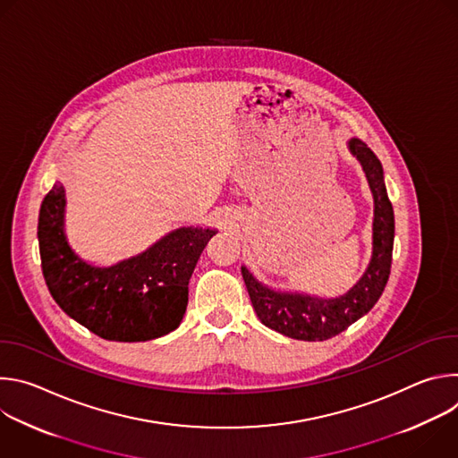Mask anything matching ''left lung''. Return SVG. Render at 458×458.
I'll return each instance as SVG.
<instances>
[{"label":"left lung","instance_id":"left-lung-1","mask_svg":"<svg viewBox=\"0 0 458 458\" xmlns=\"http://www.w3.org/2000/svg\"><path fill=\"white\" fill-rule=\"evenodd\" d=\"M348 147L364 168L375 201L371 260L357 284L335 299H320L276 292L260 284L244 267L241 268L251 306L260 322L297 341H326L344 332L375 306L389 277L395 217L386 191L382 165L360 140H352Z\"/></svg>","mask_w":458,"mask_h":458}]
</instances>
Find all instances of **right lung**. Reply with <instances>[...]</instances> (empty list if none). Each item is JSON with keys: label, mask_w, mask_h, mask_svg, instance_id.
<instances>
[{"label": "right lung", "mask_w": 458, "mask_h": 458, "mask_svg": "<svg viewBox=\"0 0 458 458\" xmlns=\"http://www.w3.org/2000/svg\"><path fill=\"white\" fill-rule=\"evenodd\" d=\"M216 230L182 226L114 267L81 260L64 235V188L45 195L38 221L41 270L59 308L106 341L140 343L174 332L188 304V281Z\"/></svg>", "instance_id": "1"}]
</instances>
